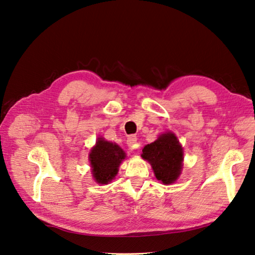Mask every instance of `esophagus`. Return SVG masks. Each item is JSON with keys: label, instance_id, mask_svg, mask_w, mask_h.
<instances>
[{"label": "esophagus", "instance_id": "34e87169", "mask_svg": "<svg viewBox=\"0 0 255 255\" xmlns=\"http://www.w3.org/2000/svg\"><path fill=\"white\" fill-rule=\"evenodd\" d=\"M127 145L129 147V149L130 150H135L137 148V137L136 136H129L128 139H127Z\"/></svg>", "mask_w": 255, "mask_h": 255}]
</instances>
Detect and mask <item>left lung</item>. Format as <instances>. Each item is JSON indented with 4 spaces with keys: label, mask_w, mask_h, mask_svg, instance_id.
<instances>
[{
    "label": "left lung",
    "mask_w": 255,
    "mask_h": 255,
    "mask_svg": "<svg viewBox=\"0 0 255 255\" xmlns=\"http://www.w3.org/2000/svg\"><path fill=\"white\" fill-rule=\"evenodd\" d=\"M141 157L151 165L156 178L164 185L176 182L182 173L183 148L173 132H164L142 149Z\"/></svg>",
    "instance_id": "left-lung-1"
}]
</instances>
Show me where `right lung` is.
<instances>
[{
  "instance_id": "add662e5",
  "label": "right lung",
  "mask_w": 255,
  "mask_h": 255,
  "mask_svg": "<svg viewBox=\"0 0 255 255\" xmlns=\"http://www.w3.org/2000/svg\"><path fill=\"white\" fill-rule=\"evenodd\" d=\"M126 154L117 143L98 138L89 154L92 176L98 184H108L116 177Z\"/></svg>"
}]
</instances>
